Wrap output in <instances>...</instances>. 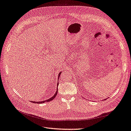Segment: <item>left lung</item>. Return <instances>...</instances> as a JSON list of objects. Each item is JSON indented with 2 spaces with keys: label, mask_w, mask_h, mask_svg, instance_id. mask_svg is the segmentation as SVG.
<instances>
[{
  "label": "left lung",
  "mask_w": 131,
  "mask_h": 131,
  "mask_svg": "<svg viewBox=\"0 0 131 131\" xmlns=\"http://www.w3.org/2000/svg\"><path fill=\"white\" fill-rule=\"evenodd\" d=\"M105 100H106V99H105Z\"/></svg>",
  "instance_id": "1"
}]
</instances>
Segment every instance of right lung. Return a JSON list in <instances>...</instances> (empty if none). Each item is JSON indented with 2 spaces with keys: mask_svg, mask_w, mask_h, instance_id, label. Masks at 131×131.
I'll return each mask as SVG.
<instances>
[{
  "mask_svg": "<svg viewBox=\"0 0 131 131\" xmlns=\"http://www.w3.org/2000/svg\"><path fill=\"white\" fill-rule=\"evenodd\" d=\"M61 72H60L59 73V75H58V78H59V77H60V75H61ZM58 84H59V83H57V87H58ZM57 91H58V90H57V92H56V94L53 95V96L51 98H50V99H48V100H46V101H38V102H35V101H31L32 102H33V103H38V104H42V103H44V102H49V101H51V100H52L53 99H54V97L56 96V95H57Z\"/></svg>",
  "mask_w": 131,
  "mask_h": 131,
  "instance_id": "1",
  "label": "right lung"
}]
</instances>
